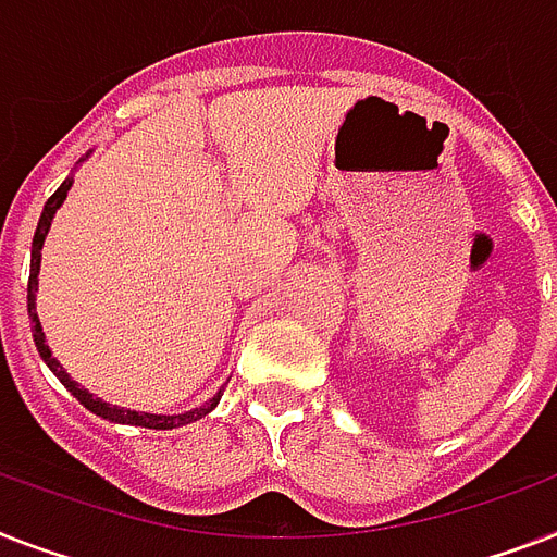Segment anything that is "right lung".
<instances>
[{
    "label": "right lung",
    "instance_id": "obj_1",
    "mask_svg": "<svg viewBox=\"0 0 557 557\" xmlns=\"http://www.w3.org/2000/svg\"><path fill=\"white\" fill-rule=\"evenodd\" d=\"M88 160V153H85L83 160ZM71 185H74V174L65 176V183L59 185L53 197L45 202L42 208V216H39V223H36V234H34V246H30V277H28V318H30V332H34V343H36V351L39 357L45 360V366L51 369L53 374L59 377V383L71 392V395L79 400L88 411H94L97 418L102 420H111V423H125V426H143V429H180L185 423H194V420L206 418L208 411H214L216 404H220V397H223V388L216 392L214 397H208L206 404L197 406L191 411H180V414H153V411H137V409H128V406H114V404H106L102 397L90 395L88 388L79 386V383L65 372V366L59 363L57 357H53L51 346L45 343V332H42V323L36 318V292H39V263H42V246H45V237L51 232V223L53 216H57L59 206L65 202L67 191H71Z\"/></svg>",
    "mask_w": 557,
    "mask_h": 557
}]
</instances>
